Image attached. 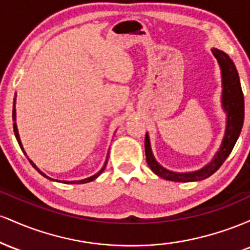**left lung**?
<instances>
[{"instance_id":"8db88e82","label":"left lung","mask_w":250,"mask_h":250,"mask_svg":"<svg viewBox=\"0 0 250 250\" xmlns=\"http://www.w3.org/2000/svg\"><path fill=\"white\" fill-rule=\"evenodd\" d=\"M215 59L219 62L221 68V76H222V108L227 113V125L225 136H223L221 147L213 160L201 168L200 170L190 171V173H176V171L168 170L163 168L159 162L155 160L153 151L150 148V140L148 133L146 134L145 149L146 159L149 168L154 171L157 176L174 182H193V181H201L213 175L219 169L222 163L226 161L227 157L233 150L235 143L239 139L241 129L245 120V100L241 89L240 77L237 74L236 67L230 57L226 53L219 49H211Z\"/></svg>"}]
</instances>
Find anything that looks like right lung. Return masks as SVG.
<instances>
[{
	"instance_id": "add662e5",
	"label": "right lung",
	"mask_w": 250,
	"mask_h": 250,
	"mask_svg": "<svg viewBox=\"0 0 250 250\" xmlns=\"http://www.w3.org/2000/svg\"><path fill=\"white\" fill-rule=\"evenodd\" d=\"M15 100H16V97L15 99H14V107H13V121H14V133H15V136H16V140H17V142H19V145H20V147H21V149L22 150H23V153L25 154V151H24V149H23V147H22V142H21V140H20V135H19V130H17V125H16V109H15ZM25 156H27V154H25ZM29 160V159H28ZM107 161H108V156H107V160H105V162H104V165H103V167H102V169L101 170L99 171V173H96L95 175H93V176H90V177H87V179H84V180H80V181H68L67 183H87V182H90V181H94L96 179V177H99L100 175L102 174V171L104 170V168H105V166H107ZM29 162L31 163V166H33L34 168L36 169L37 171H39L40 174L42 175V176H44L45 179H48V180H50V181H56V182H60V181H57V180H54V179H51V177H49V176H47V175H45L44 173H42L41 170H40L39 168L36 167V165L35 163H34L33 161H31V160H29ZM65 183V182H64Z\"/></svg>"
}]
</instances>
